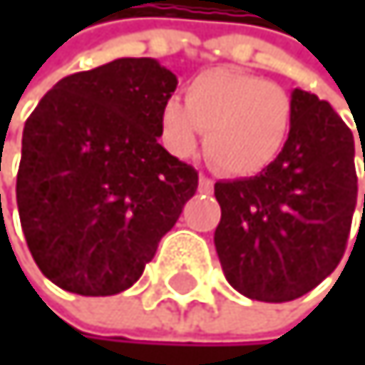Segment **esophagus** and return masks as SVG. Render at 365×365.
Segmentation results:
<instances>
[{
    "label": "esophagus",
    "mask_w": 365,
    "mask_h": 365,
    "mask_svg": "<svg viewBox=\"0 0 365 365\" xmlns=\"http://www.w3.org/2000/svg\"><path fill=\"white\" fill-rule=\"evenodd\" d=\"M212 188H215V181L205 175H201L199 177V192H212Z\"/></svg>",
    "instance_id": "obj_1"
}]
</instances>
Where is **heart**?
I'll use <instances>...</instances> for the list:
<instances>
[{
  "label": "heart",
  "mask_w": 365,
  "mask_h": 365,
  "mask_svg": "<svg viewBox=\"0 0 365 365\" xmlns=\"http://www.w3.org/2000/svg\"><path fill=\"white\" fill-rule=\"evenodd\" d=\"M293 103L284 87L234 69H207L186 87V105L166 98L160 111L164 144L188 158L203 133V153L234 177L267 168L287 144Z\"/></svg>",
  "instance_id": "b5f03b06"
}]
</instances>
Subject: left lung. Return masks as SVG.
I'll return each mask as SVG.
<instances>
[{"label":"left lung","instance_id":"1","mask_svg":"<svg viewBox=\"0 0 365 365\" xmlns=\"http://www.w3.org/2000/svg\"><path fill=\"white\" fill-rule=\"evenodd\" d=\"M291 103L280 155L256 177L215 184L221 205L215 247L223 274L258 302L296 300L331 276L357 205L353 133L315 93L293 89Z\"/></svg>","mask_w":365,"mask_h":365}]
</instances>
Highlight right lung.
<instances>
[{"instance_id":"1","label":"right lung","mask_w":365,"mask_h":365,"mask_svg":"<svg viewBox=\"0 0 365 365\" xmlns=\"http://www.w3.org/2000/svg\"><path fill=\"white\" fill-rule=\"evenodd\" d=\"M177 76L115 58L58 81L24 127L17 207L41 274L78 296H115L153 260L199 175L158 142Z\"/></svg>"}]
</instances>
